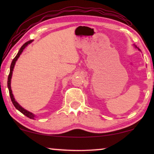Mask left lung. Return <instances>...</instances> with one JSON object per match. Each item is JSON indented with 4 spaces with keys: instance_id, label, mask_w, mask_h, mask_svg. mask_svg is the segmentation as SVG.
Wrapping results in <instances>:
<instances>
[{
    "instance_id": "8db88e82",
    "label": "left lung",
    "mask_w": 154,
    "mask_h": 154,
    "mask_svg": "<svg viewBox=\"0 0 154 154\" xmlns=\"http://www.w3.org/2000/svg\"><path fill=\"white\" fill-rule=\"evenodd\" d=\"M134 47H135V48H137V49L139 50H140V49H139V48H137V46L136 45H134Z\"/></svg>"
}]
</instances>
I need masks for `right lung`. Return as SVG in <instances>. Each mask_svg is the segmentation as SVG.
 <instances>
[{
	"label": "right lung",
	"mask_w": 154,
	"mask_h": 154,
	"mask_svg": "<svg viewBox=\"0 0 154 154\" xmlns=\"http://www.w3.org/2000/svg\"><path fill=\"white\" fill-rule=\"evenodd\" d=\"M32 42H33V40H31V41H27L26 43H25L24 45H23L22 47H21L20 50H19L18 53L17 54L16 57L13 59V60H12V62L11 63V65H10V73H9V75H8V90H9L10 98H11L12 102L14 106V107H15V108L17 109L18 111H20L21 113L26 116L29 118V119H35V114H33V113L30 112V111L26 110V109L23 108V107L21 106V105H20V104H19V103L17 102V101H15V99H14V95H13V94H12V91L11 90V79H12V71H13V69L14 67V65H15V63L17 62V60H18V58L20 57V54L22 53L23 50H24L25 48H26L27 46L29 45V44L32 43Z\"/></svg>",
	"instance_id": "add662e5"
}]
</instances>
